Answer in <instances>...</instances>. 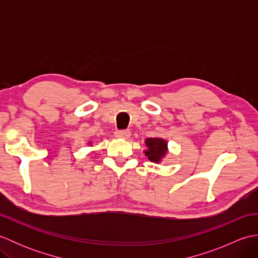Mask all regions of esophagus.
I'll use <instances>...</instances> for the list:
<instances>
[{"mask_svg": "<svg viewBox=\"0 0 258 258\" xmlns=\"http://www.w3.org/2000/svg\"><path fill=\"white\" fill-rule=\"evenodd\" d=\"M114 135H115V138H117V139L126 140L131 136V132H130V130H118V131H115Z\"/></svg>", "mask_w": 258, "mask_h": 258, "instance_id": "34e87169", "label": "esophagus"}]
</instances>
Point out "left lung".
<instances>
[{"instance_id":"obj_1","label":"left lung","mask_w":258,"mask_h":258,"mask_svg":"<svg viewBox=\"0 0 258 258\" xmlns=\"http://www.w3.org/2000/svg\"><path fill=\"white\" fill-rule=\"evenodd\" d=\"M145 144L147 146V151H145V155L149 157L152 162L158 163L165 156L167 152V143L163 139H146Z\"/></svg>"}]
</instances>
